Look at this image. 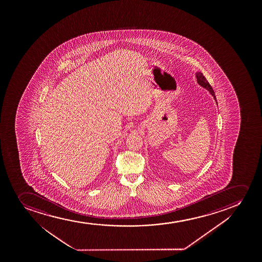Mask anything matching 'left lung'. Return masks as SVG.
Masks as SVG:
<instances>
[{
	"instance_id": "8db88e82",
	"label": "left lung",
	"mask_w": 262,
	"mask_h": 262,
	"mask_svg": "<svg viewBox=\"0 0 262 262\" xmlns=\"http://www.w3.org/2000/svg\"><path fill=\"white\" fill-rule=\"evenodd\" d=\"M195 77H196V81H198L199 84H200L202 88H205L206 90L209 91V93L213 96L214 99H215V101H216V105H217L216 96H215V93H214L213 89L211 88V84H209V82L206 80V78H205V76L203 75V73H202V72H196V73H195Z\"/></svg>"
}]
</instances>
